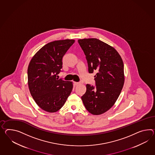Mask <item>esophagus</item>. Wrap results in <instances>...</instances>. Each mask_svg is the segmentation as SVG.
Instances as JSON below:
<instances>
[{"label":"esophagus","mask_w":155,"mask_h":155,"mask_svg":"<svg viewBox=\"0 0 155 155\" xmlns=\"http://www.w3.org/2000/svg\"><path fill=\"white\" fill-rule=\"evenodd\" d=\"M74 84L76 85V86H78L79 85V84H80V83L79 82H74Z\"/></svg>","instance_id":"34e87169"}]
</instances>
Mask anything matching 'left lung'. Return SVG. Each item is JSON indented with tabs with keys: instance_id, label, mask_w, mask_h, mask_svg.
Masks as SVG:
<instances>
[{
	"instance_id": "obj_1",
	"label": "left lung",
	"mask_w": 155,
	"mask_h": 155,
	"mask_svg": "<svg viewBox=\"0 0 155 155\" xmlns=\"http://www.w3.org/2000/svg\"><path fill=\"white\" fill-rule=\"evenodd\" d=\"M87 60L88 72H96V86L86 84L81 97L88 112L93 115L105 113L114 105L124 83V64L117 51L94 38L78 40Z\"/></svg>"
}]
</instances>
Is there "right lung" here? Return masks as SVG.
<instances>
[{"label": "right lung", "instance_id": "obj_1", "mask_svg": "<svg viewBox=\"0 0 155 155\" xmlns=\"http://www.w3.org/2000/svg\"><path fill=\"white\" fill-rule=\"evenodd\" d=\"M74 40L51 42L35 54L28 67V84L31 94L41 109L55 113L64 105L73 89V83L58 79L62 59Z\"/></svg>", "mask_w": 155, "mask_h": 155}]
</instances>
